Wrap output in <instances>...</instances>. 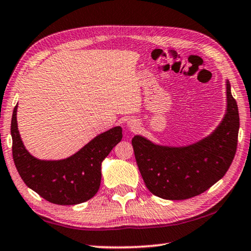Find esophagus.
I'll return each mask as SVG.
<instances>
[{
    "mask_svg": "<svg viewBox=\"0 0 251 251\" xmlns=\"http://www.w3.org/2000/svg\"><path fill=\"white\" fill-rule=\"evenodd\" d=\"M127 127H128V128H130L131 130H135V129H137L138 124H137V123H136V121L129 120L128 122H127Z\"/></svg>",
    "mask_w": 251,
    "mask_h": 251,
    "instance_id": "esophagus-1",
    "label": "esophagus"
}]
</instances>
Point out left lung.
Listing matches in <instances>:
<instances>
[{"mask_svg":"<svg viewBox=\"0 0 251 251\" xmlns=\"http://www.w3.org/2000/svg\"><path fill=\"white\" fill-rule=\"evenodd\" d=\"M239 113L227 80V112L212 134L193 145L167 147L134 136L136 163L155 196L182 201L206 192L225 176L235 157Z\"/></svg>","mask_w":251,"mask_h":251,"instance_id":"1","label":"left lung"}]
</instances>
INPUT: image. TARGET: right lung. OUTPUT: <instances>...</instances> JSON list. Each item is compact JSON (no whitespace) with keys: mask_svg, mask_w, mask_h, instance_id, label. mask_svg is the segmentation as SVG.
<instances>
[{"mask_svg":"<svg viewBox=\"0 0 251 251\" xmlns=\"http://www.w3.org/2000/svg\"><path fill=\"white\" fill-rule=\"evenodd\" d=\"M14 107L11 122L12 154L25 185L56 205H76L95 196L100 185L101 161L121 142L120 126L96 136L73 156L62 160H40L25 150Z\"/></svg>","mask_w":251,"mask_h":251,"instance_id":"add662e5","label":"right lung"}]
</instances>
